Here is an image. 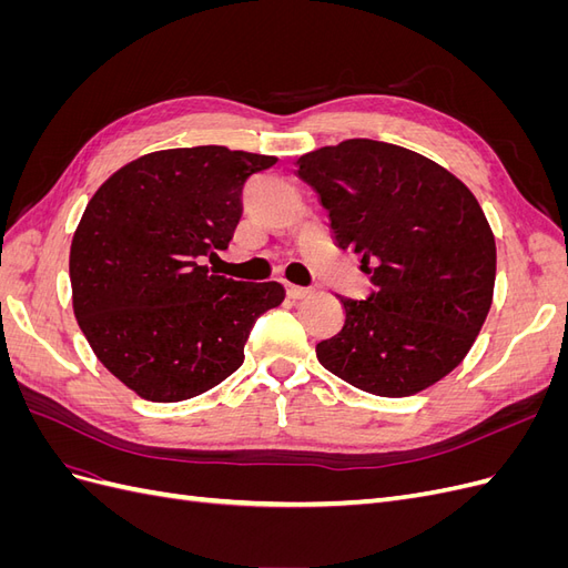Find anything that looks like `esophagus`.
<instances>
[{
    "label": "esophagus",
    "instance_id": "1",
    "mask_svg": "<svg viewBox=\"0 0 568 568\" xmlns=\"http://www.w3.org/2000/svg\"><path fill=\"white\" fill-rule=\"evenodd\" d=\"M286 294H288V298L301 301V298H305V296H311V294H313V288H307V286H296V284H286Z\"/></svg>",
    "mask_w": 568,
    "mask_h": 568
}]
</instances>
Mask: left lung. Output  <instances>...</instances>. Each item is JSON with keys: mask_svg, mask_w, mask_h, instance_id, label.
<instances>
[{"mask_svg": "<svg viewBox=\"0 0 568 568\" xmlns=\"http://www.w3.org/2000/svg\"><path fill=\"white\" fill-rule=\"evenodd\" d=\"M296 168L374 284L367 301L341 298V332L315 348L322 367L382 398L434 386L493 303L495 236L476 196L422 153L374 140L322 146Z\"/></svg>", "mask_w": 568, "mask_h": 568, "instance_id": "8db88e82", "label": "left lung"}]
</instances>
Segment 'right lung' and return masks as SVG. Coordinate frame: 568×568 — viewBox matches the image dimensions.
<instances>
[{
    "label": "right lung",
    "mask_w": 568,
    "mask_h": 568,
    "mask_svg": "<svg viewBox=\"0 0 568 568\" xmlns=\"http://www.w3.org/2000/svg\"><path fill=\"white\" fill-rule=\"evenodd\" d=\"M277 163L227 146L163 149L101 184L71 244L73 313L99 363L140 398L180 403L244 363L251 326L284 301L203 265L242 217L244 182Z\"/></svg>",
    "instance_id": "add662e5"
}]
</instances>
